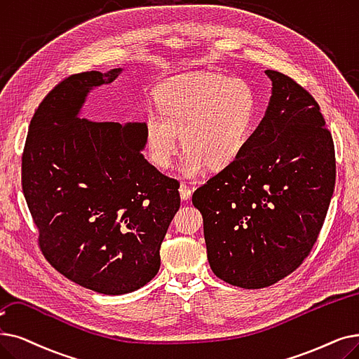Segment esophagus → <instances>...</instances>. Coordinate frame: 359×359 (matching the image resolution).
Wrapping results in <instances>:
<instances>
[{
  "label": "esophagus",
  "instance_id": "34e87169",
  "mask_svg": "<svg viewBox=\"0 0 359 359\" xmlns=\"http://www.w3.org/2000/svg\"><path fill=\"white\" fill-rule=\"evenodd\" d=\"M179 192H180V198H182L183 201H188V199L191 198V195H192V189L189 188L188 183H184V182H182V183H180Z\"/></svg>",
  "mask_w": 359,
  "mask_h": 359
}]
</instances>
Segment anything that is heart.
<instances>
[{"mask_svg":"<svg viewBox=\"0 0 359 359\" xmlns=\"http://www.w3.org/2000/svg\"><path fill=\"white\" fill-rule=\"evenodd\" d=\"M158 108L145 116L149 161L167 168L183 144L182 168L195 176L205 167H223L239 157L251 136L257 98L241 77L196 73L171 77L157 93ZM180 131L182 142H180Z\"/></svg>","mask_w":359,"mask_h":359,"instance_id":"obj_1","label":"heart"}]
</instances>
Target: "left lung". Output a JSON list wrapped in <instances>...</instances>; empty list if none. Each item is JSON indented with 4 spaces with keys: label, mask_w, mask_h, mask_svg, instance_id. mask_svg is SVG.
Masks as SVG:
<instances>
[{
    "label": "left lung",
    "mask_w": 359,
    "mask_h": 359,
    "mask_svg": "<svg viewBox=\"0 0 359 359\" xmlns=\"http://www.w3.org/2000/svg\"><path fill=\"white\" fill-rule=\"evenodd\" d=\"M273 95L243 151L192 195L210 267L223 282L271 286L313 251L336 183L334 144L320 105L292 77L267 70Z\"/></svg>",
    "instance_id": "left-lung-1"
}]
</instances>
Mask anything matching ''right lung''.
<instances>
[{"label":"right lung","mask_w":359,"mask_h":359,"mask_svg":"<svg viewBox=\"0 0 359 359\" xmlns=\"http://www.w3.org/2000/svg\"><path fill=\"white\" fill-rule=\"evenodd\" d=\"M118 73L83 72L54 86L30 120L22 155V189L45 259L104 294L133 292L158 273L180 207L177 180L141 152L144 123L77 117L86 93Z\"/></svg>","instance_id":"1"}]
</instances>
